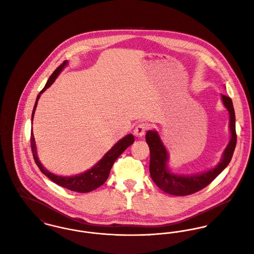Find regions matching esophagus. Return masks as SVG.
I'll return each instance as SVG.
<instances>
[{
	"instance_id": "1",
	"label": "esophagus",
	"mask_w": 254,
	"mask_h": 254,
	"mask_svg": "<svg viewBox=\"0 0 254 254\" xmlns=\"http://www.w3.org/2000/svg\"><path fill=\"white\" fill-rule=\"evenodd\" d=\"M146 129H147V127H146L145 124H138V125L135 127V128H134V134H135V136L142 137V136L145 134Z\"/></svg>"
}]
</instances>
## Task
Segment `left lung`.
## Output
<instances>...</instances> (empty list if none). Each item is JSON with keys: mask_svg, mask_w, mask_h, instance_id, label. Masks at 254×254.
<instances>
[{"mask_svg": "<svg viewBox=\"0 0 254 254\" xmlns=\"http://www.w3.org/2000/svg\"><path fill=\"white\" fill-rule=\"evenodd\" d=\"M221 97L230 115L231 139L224 150L221 162L208 171L195 175H177L171 173L167 166L169 155L158 132L155 130L147 131L145 138L150 149V175L155 184L164 192L174 196L194 194L210 184L231 162L237 144L236 117L232 99L224 94Z\"/></svg>", "mask_w": 254, "mask_h": 254, "instance_id": "obj_1", "label": "left lung"}]
</instances>
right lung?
<instances>
[{"mask_svg":"<svg viewBox=\"0 0 254 254\" xmlns=\"http://www.w3.org/2000/svg\"><path fill=\"white\" fill-rule=\"evenodd\" d=\"M66 64H67V61H64L61 65H59L57 67V69L55 70V72L51 75L45 87L41 90V92L37 96V100H36V103H35V106H34V109L32 112V120L31 121H33L35 110H36V107L38 104V100H39L41 94L55 82L57 76L59 75L61 70L66 66ZM30 140H31V149H32L33 158L35 160V163L46 176H48L52 181L57 183V185L64 187L68 190H71L74 192H79V193H87V192L95 190L96 188L100 187L101 185H103L105 183V181L107 180V178L109 176L110 170L113 167L115 161L127 147H129L134 142V136L132 134H128V135L125 136L123 139L117 142L93 168L86 170L84 173H81V174H78L75 176H67V177L56 175V174L48 171L42 166V164L40 163V161L37 157L35 138H34L32 129H31Z\"/></svg>","mask_w":254,"mask_h":254,"instance_id":"add662e5","label":"right lung"}]
</instances>
